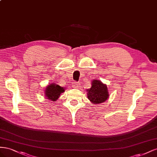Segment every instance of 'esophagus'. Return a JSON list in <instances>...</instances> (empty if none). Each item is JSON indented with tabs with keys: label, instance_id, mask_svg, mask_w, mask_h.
I'll return each instance as SVG.
<instances>
[{
	"label": "esophagus",
	"instance_id": "1",
	"mask_svg": "<svg viewBox=\"0 0 157 157\" xmlns=\"http://www.w3.org/2000/svg\"><path fill=\"white\" fill-rule=\"evenodd\" d=\"M73 87L74 88H78V86H79V83L78 82H74L73 83V85H72Z\"/></svg>",
	"mask_w": 157,
	"mask_h": 157
}]
</instances>
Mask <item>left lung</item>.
Masks as SVG:
<instances>
[{"mask_svg":"<svg viewBox=\"0 0 157 157\" xmlns=\"http://www.w3.org/2000/svg\"><path fill=\"white\" fill-rule=\"evenodd\" d=\"M87 92L88 99L93 105L102 103L109 97L107 86L98 79L92 80L91 87L87 89Z\"/></svg>","mask_w":157,"mask_h":157,"instance_id":"left-lung-1","label":"left lung"}]
</instances>
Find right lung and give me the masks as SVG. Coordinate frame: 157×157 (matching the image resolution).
Listing matches in <instances>:
<instances>
[{
	"label": "right lung",
	"instance_id": "right-lung-1",
	"mask_svg": "<svg viewBox=\"0 0 157 157\" xmlns=\"http://www.w3.org/2000/svg\"><path fill=\"white\" fill-rule=\"evenodd\" d=\"M64 87H60L55 83L48 85L44 89V96L47 99L51 101H56L60 96V94L65 91Z\"/></svg>",
	"mask_w": 157,
	"mask_h": 157
}]
</instances>
